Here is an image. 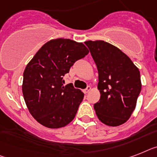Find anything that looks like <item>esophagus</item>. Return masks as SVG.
Masks as SVG:
<instances>
[{"label":"esophagus","mask_w":157,"mask_h":157,"mask_svg":"<svg viewBox=\"0 0 157 157\" xmlns=\"http://www.w3.org/2000/svg\"><path fill=\"white\" fill-rule=\"evenodd\" d=\"M90 89H91V87H90V86H88L85 89V90H83V93H84V94H87V93L90 90Z\"/></svg>","instance_id":"esophagus-1"}]
</instances>
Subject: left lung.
I'll list each match as a JSON object with an SVG mask.
<instances>
[{"label":"left lung","instance_id":"obj_1","mask_svg":"<svg viewBox=\"0 0 157 157\" xmlns=\"http://www.w3.org/2000/svg\"><path fill=\"white\" fill-rule=\"evenodd\" d=\"M85 44L96 64L100 99L94 108L101 122L116 127L127 122L141 90L140 74L129 57L104 41Z\"/></svg>","mask_w":157,"mask_h":157}]
</instances>
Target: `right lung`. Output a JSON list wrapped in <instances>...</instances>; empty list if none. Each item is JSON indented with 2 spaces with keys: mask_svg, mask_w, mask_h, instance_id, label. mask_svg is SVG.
I'll list each match as a JSON object with an SVG mask.
<instances>
[{
  "mask_svg": "<svg viewBox=\"0 0 157 157\" xmlns=\"http://www.w3.org/2000/svg\"><path fill=\"white\" fill-rule=\"evenodd\" d=\"M89 53L82 42L50 40L41 46L23 73L22 93L29 111L41 125L65 127L75 117L84 94L63 78L76 61Z\"/></svg>",
  "mask_w": 157,
  "mask_h": 157,
  "instance_id": "obj_1",
  "label": "right lung"
}]
</instances>
